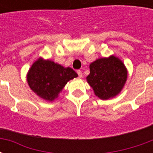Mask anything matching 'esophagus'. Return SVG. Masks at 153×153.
<instances>
[{
  "mask_svg": "<svg viewBox=\"0 0 153 153\" xmlns=\"http://www.w3.org/2000/svg\"><path fill=\"white\" fill-rule=\"evenodd\" d=\"M77 73H78V75L79 78H82L83 77V74H82V71L81 70H77Z\"/></svg>",
  "mask_w": 153,
  "mask_h": 153,
  "instance_id": "esophagus-1",
  "label": "esophagus"
}]
</instances>
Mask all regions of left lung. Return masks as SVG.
I'll use <instances>...</instances> for the list:
<instances>
[{
  "instance_id": "left-lung-1",
  "label": "left lung",
  "mask_w": 153,
  "mask_h": 153,
  "mask_svg": "<svg viewBox=\"0 0 153 153\" xmlns=\"http://www.w3.org/2000/svg\"><path fill=\"white\" fill-rule=\"evenodd\" d=\"M87 81L100 99L112 98L120 93L127 80V69L115 56L103 57L90 64Z\"/></svg>"
}]
</instances>
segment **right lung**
<instances>
[{"label": "right lung", "instance_id": "add662e5", "mask_svg": "<svg viewBox=\"0 0 153 153\" xmlns=\"http://www.w3.org/2000/svg\"><path fill=\"white\" fill-rule=\"evenodd\" d=\"M78 77L70 67L65 68L50 60L38 58L27 74L28 86L41 98L52 102L58 97L65 84Z\"/></svg>", "mask_w": 153, "mask_h": 153}]
</instances>
